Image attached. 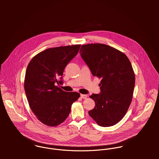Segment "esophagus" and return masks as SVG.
I'll list each match as a JSON object with an SVG mask.
<instances>
[{"mask_svg": "<svg viewBox=\"0 0 159 159\" xmlns=\"http://www.w3.org/2000/svg\"><path fill=\"white\" fill-rule=\"evenodd\" d=\"M87 95H85V94H81V97L82 98H84V99H86L87 98Z\"/></svg>", "mask_w": 159, "mask_h": 159, "instance_id": "obj_1", "label": "esophagus"}]
</instances>
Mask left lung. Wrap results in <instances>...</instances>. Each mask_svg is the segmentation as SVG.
I'll return each instance as SVG.
<instances>
[{
  "label": "left lung",
  "instance_id": "8db88e82",
  "mask_svg": "<svg viewBox=\"0 0 159 159\" xmlns=\"http://www.w3.org/2000/svg\"><path fill=\"white\" fill-rule=\"evenodd\" d=\"M80 53L92 74L101 79V93L90 96L95 103L89 114L102 127L118 123L133 98L135 76L127 56L113 47L101 43L81 46Z\"/></svg>",
  "mask_w": 159,
  "mask_h": 159
}]
</instances>
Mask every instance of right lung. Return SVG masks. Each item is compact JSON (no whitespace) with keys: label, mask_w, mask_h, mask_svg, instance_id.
<instances>
[{"label":"right lung","mask_w":159,"mask_h":159,"mask_svg":"<svg viewBox=\"0 0 159 159\" xmlns=\"http://www.w3.org/2000/svg\"><path fill=\"white\" fill-rule=\"evenodd\" d=\"M81 45L51 48L35 55L29 63L24 90L29 107L37 118L49 127L57 126L68 117L71 105L80 97L76 92H65L62 84L64 70L78 54Z\"/></svg>","instance_id":"obj_1"}]
</instances>
